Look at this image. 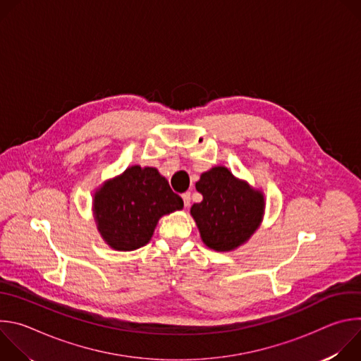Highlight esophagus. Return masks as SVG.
Masks as SVG:
<instances>
[{
  "mask_svg": "<svg viewBox=\"0 0 361 361\" xmlns=\"http://www.w3.org/2000/svg\"><path fill=\"white\" fill-rule=\"evenodd\" d=\"M181 197H183L184 205H185V207H188V205H190V201H191V194L187 191V192H184Z\"/></svg>",
  "mask_w": 361,
  "mask_h": 361,
  "instance_id": "34e87169",
  "label": "esophagus"
}]
</instances>
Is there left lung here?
Segmentation results:
<instances>
[{"mask_svg":"<svg viewBox=\"0 0 361 361\" xmlns=\"http://www.w3.org/2000/svg\"><path fill=\"white\" fill-rule=\"evenodd\" d=\"M202 201L191 207L202 241L217 251H230L259 227L264 210L262 192L237 180L226 167L201 174L195 184Z\"/></svg>","mask_w":361,"mask_h":361,"instance_id":"left-lung-1","label":"left lung"}]
</instances>
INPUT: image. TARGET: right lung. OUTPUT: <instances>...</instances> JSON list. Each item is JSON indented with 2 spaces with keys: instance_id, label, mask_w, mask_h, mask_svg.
<instances>
[{
  "instance_id": "obj_1",
  "label": "right lung",
  "mask_w": 361,
  "mask_h": 361,
  "mask_svg": "<svg viewBox=\"0 0 361 361\" xmlns=\"http://www.w3.org/2000/svg\"><path fill=\"white\" fill-rule=\"evenodd\" d=\"M183 200L156 169L134 166L106 183L94 197L98 230L113 248L145 245L161 216L183 209Z\"/></svg>"
}]
</instances>
